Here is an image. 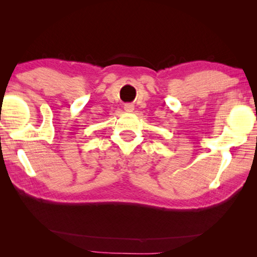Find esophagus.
Returning <instances> with one entry per match:
<instances>
[{"mask_svg":"<svg viewBox=\"0 0 257 257\" xmlns=\"http://www.w3.org/2000/svg\"><path fill=\"white\" fill-rule=\"evenodd\" d=\"M124 110L127 112V113H131V112H133V110H135V106H133L132 104H125Z\"/></svg>","mask_w":257,"mask_h":257,"instance_id":"1","label":"esophagus"}]
</instances>
